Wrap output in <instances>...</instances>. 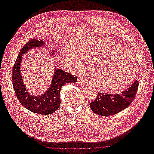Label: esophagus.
I'll use <instances>...</instances> for the list:
<instances>
[{
    "label": "esophagus",
    "instance_id": "34e87169",
    "mask_svg": "<svg viewBox=\"0 0 154 154\" xmlns=\"http://www.w3.org/2000/svg\"><path fill=\"white\" fill-rule=\"evenodd\" d=\"M78 84H79L80 85H84L86 84V82L84 81V78L82 76H79L78 77Z\"/></svg>",
    "mask_w": 154,
    "mask_h": 154
}]
</instances>
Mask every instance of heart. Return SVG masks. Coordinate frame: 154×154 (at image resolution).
<instances>
[{
	"label": "heart",
	"instance_id": "b5f03b06",
	"mask_svg": "<svg viewBox=\"0 0 154 154\" xmlns=\"http://www.w3.org/2000/svg\"><path fill=\"white\" fill-rule=\"evenodd\" d=\"M64 59L73 67L82 58L94 61L89 68L92 81L103 91L115 92L131 84L136 73V63L123 46L112 39L96 38L76 45L75 50L63 51Z\"/></svg>",
	"mask_w": 154,
	"mask_h": 154
}]
</instances>
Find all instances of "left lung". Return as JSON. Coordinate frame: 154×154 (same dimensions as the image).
Segmentation results:
<instances>
[{
    "mask_svg": "<svg viewBox=\"0 0 154 154\" xmlns=\"http://www.w3.org/2000/svg\"><path fill=\"white\" fill-rule=\"evenodd\" d=\"M138 88V81H135L129 88L119 94L97 92L96 99L90 103L92 111L99 115L106 116L115 115L126 108L135 99Z\"/></svg>",
    "mask_w": 154,
    "mask_h": 154,
    "instance_id": "1",
    "label": "left lung"
}]
</instances>
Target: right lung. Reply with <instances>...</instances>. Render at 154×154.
<instances>
[{
	"mask_svg": "<svg viewBox=\"0 0 154 154\" xmlns=\"http://www.w3.org/2000/svg\"><path fill=\"white\" fill-rule=\"evenodd\" d=\"M42 40L31 39L20 50L19 55L12 69V85L19 102L25 108L40 115H50L55 112L60 106V90L62 87L69 82H76L77 79L70 73L60 69L55 68L49 89L44 94L33 96L28 92L24 84L21 72L23 56L31 49L45 47ZM46 48H47L46 46ZM55 50L48 51L53 57Z\"/></svg>",
	"mask_w": 154,
	"mask_h": 154,
	"instance_id": "obj_1",
	"label": "right lung"
}]
</instances>
